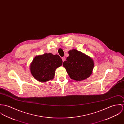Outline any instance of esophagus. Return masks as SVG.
<instances>
[{
	"label": "esophagus",
	"mask_w": 124,
	"mask_h": 124,
	"mask_svg": "<svg viewBox=\"0 0 124 124\" xmlns=\"http://www.w3.org/2000/svg\"><path fill=\"white\" fill-rule=\"evenodd\" d=\"M62 61H63V62H64V61H65V60H66V58H65V57H62Z\"/></svg>",
	"instance_id": "obj_1"
}]
</instances>
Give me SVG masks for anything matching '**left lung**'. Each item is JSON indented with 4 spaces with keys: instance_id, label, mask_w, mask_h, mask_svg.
<instances>
[{
    "instance_id": "left-lung-1",
    "label": "left lung",
    "mask_w": 124,
    "mask_h": 124,
    "mask_svg": "<svg viewBox=\"0 0 124 124\" xmlns=\"http://www.w3.org/2000/svg\"><path fill=\"white\" fill-rule=\"evenodd\" d=\"M69 56L63 63L70 78L76 81L88 78L94 66L93 59L76 49L68 52Z\"/></svg>"
}]
</instances>
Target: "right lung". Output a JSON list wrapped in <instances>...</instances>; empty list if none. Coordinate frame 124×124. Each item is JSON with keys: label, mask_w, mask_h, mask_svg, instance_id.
Wrapping results in <instances>:
<instances>
[{"label": "right lung", "mask_w": 124, "mask_h": 124, "mask_svg": "<svg viewBox=\"0 0 124 124\" xmlns=\"http://www.w3.org/2000/svg\"><path fill=\"white\" fill-rule=\"evenodd\" d=\"M62 64V59L58 55L45 53L34 58L30 65V70L34 79L44 82L54 79L56 69Z\"/></svg>", "instance_id": "obj_1"}]
</instances>
